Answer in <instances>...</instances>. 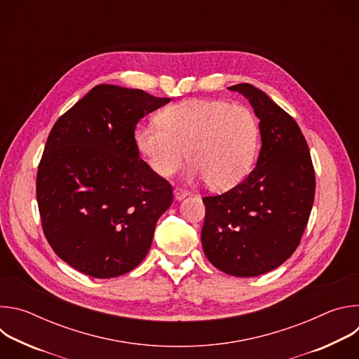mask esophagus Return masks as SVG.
I'll use <instances>...</instances> for the list:
<instances>
[{
    "mask_svg": "<svg viewBox=\"0 0 359 359\" xmlns=\"http://www.w3.org/2000/svg\"><path fill=\"white\" fill-rule=\"evenodd\" d=\"M187 194H189V191H187L186 189H182V187H176V189H175V198H176V200H182V198H184Z\"/></svg>",
    "mask_w": 359,
    "mask_h": 359,
    "instance_id": "esophagus-1",
    "label": "esophagus"
}]
</instances>
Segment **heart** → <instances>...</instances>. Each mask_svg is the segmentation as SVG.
I'll return each mask as SVG.
<instances>
[{
    "label": "heart",
    "instance_id": "heart-1",
    "mask_svg": "<svg viewBox=\"0 0 359 359\" xmlns=\"http://www.w3.org/2000/svg\"><path fill=\"white\" fill-rule=\"evenodd\" d=\"M260 122L251 108L220 99H187L165 108L158 125H140L135 140L151 170L173 176L187 161L210 189L241 182L260 150Z\"/></svg>",
    "mask_w": 359,
    "mask_h": 359
}]
</instances>
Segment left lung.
<instances>
[{"instance_id":"left-lung-1","label":"left lung","mask_w":359,"mask_h":359,"mask_svg":"<svg viewBox=\"0 0 359 359\" xmlns=\"http://www.w3.org/2000/svg\"><path fill=\"white\" fill-rule=\"evenodd\" d=\"M229 89L243 93L260 119L262 150L241 183L203 197L201 244L220 271L255 277L281 266L298 247L313 209L316 170L292 116L250 83Z\"/></svg>"}]
</instances>
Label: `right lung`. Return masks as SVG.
<instances>
[{"label":"right lung","instance_id":"right-lung-1","mask_svg":"<svg viewBox=\"0 0 359 359\" xmlns=\"http://www.w3.org/2000/svg\"><path fill=\"white\" fill-rule=\"evenodd\" d=\"M170 97L97 85L50 130L36 173L43 234L75 270L112 278L140 264L173 189L139 158L137 122Z\"/></svg>","mask_w":359,"mask_h":359}]
</instances>
